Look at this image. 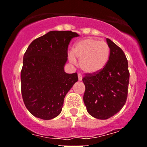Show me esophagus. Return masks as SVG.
<instances>
[{
  "instance_id": "obj_1",
  "label": "esophagus",
  "mask_w": 147,
  "mask_h": 147,
  "mask_svg": "<svg viewBox=\"0 0 147 147\" xmlns=\"http://www.w3.org/2000/svg\"><path fill=\"white\" fill-rule=\"evenodd\" d=\"M78 80H79V81H81L82 80V76L81 74H78Z\"/></svg>"
}]
</instances>
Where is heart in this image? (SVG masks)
<instances>
[{"label":"heart","mask_w":147,"mask_h":147,"mask_svg":"<svg viewBox=\"0 0 147 147\" xmlns=\"http://www.w3.org/2000/svg\"><path fill=\"white\" fill-rule=\"evenodd\" d=\"M110 54L111 49L107 42L86 38L75 44L68 59L72 63L78 59L80 67L85 73L94 74L106 66Z\"/></svg>","instance_id":"b5f03b06"}]
</instances>
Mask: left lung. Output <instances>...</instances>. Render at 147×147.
Masks as SVG:
<instances>
[{
    "label": "left lung",
    "mask_w": 147,
    "mask_h": 147,
    "mask_svg": "<svg viewBox=\"0 0 147 147\" xmlns=\"http://www.w3.org/2000/svg\"><path fill=\"white\" fill-rule=\"evenodd\" d=\"M111 49L106 66L94 75L82 78L85 91L83 101L92 117L105 120L120 111L126 103L129 82L128 61L124 52L111 39H106Z\"/></svg>",
    "instance_id": "left-lung-1"
}]
</instances>
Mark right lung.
Returning <instances> with one entry per match:
<instances>
[{
  "label": "right lung",
  "instance_id": "add662e5",
  "mask_svg": "<svg viewBox=\"0 0 147 147\" xmlns=\"http://www.w3.org/2000/svg\"><path fill=\"white\" fill-rule=\"evenodd\" d=\"M78 36L71 31H52L27 48L21 72V94L35 117L50 120L62 111L65 95L78 80V74L64 69L69 42Z\"/></svg>",
  "mask_w": 147,
  "mask_h": 147
}]
</instances>
